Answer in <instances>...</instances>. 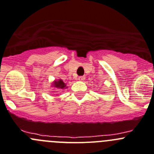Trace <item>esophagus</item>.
I'll return each mask as SVG.
<instances>
[{"instance_id":"34e87169","label":"esophagus","mask_w":154,"mask_h":154,"mask_svg":"<svg viewBox=\"0 0 154 154\" xmlns=\"http://www.w3.org/2000/svg\"><path fill=\"white\" fill-rule=\"evenodd\" d=\"M77 80H80V81H84V80H85V77H84V76H80V77H78Z\"/></svg>"}]
</instances>
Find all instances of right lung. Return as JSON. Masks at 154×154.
I'll use <instances>...</instances> for the list:
<instances>
[{
	"label": "right lung",
	"mask_w": 154,
	"mask_h": 154,
	"mask_svg": "<svg viewBox=\"0 0 154 154\" xmlns=\"http://www.w3.org/2000/svg\"><path fill=\"white\" fill-rule=\"evenodd\" d=\"M52 84H53V87L58 89H66L67 87H66V84H64V81H63L61 79H59L58 80H54V83H53Z\"/></svg>",
	"instance_id": "obj_1"
}]
</instances>
